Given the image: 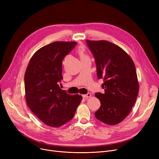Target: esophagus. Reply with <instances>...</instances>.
<instances>
[{"label":"esophagus","mask_w":159,"mask_h":159,"mask_svg":"<svg viewBox=\"0 0 159 159\" xmlns=\"http://www.w3.org/2000/svg\"><path fill=\"white\" fill-rule=\"evenodd\" d=\"M82 97L87 99V98H89V97H91V93H87L86 95H82Z\"/></svg>","instance_id":"1"}]
</instances>
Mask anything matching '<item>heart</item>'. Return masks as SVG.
<instances>
[{
  "label": "heart",
  "mask_w": 159,
  "mask_h": 159,
  "mask_svg": "<svg viewBox=\"0 0 159 159\" xmlns=\"http://www.w3.org/2000/svg\"><path fill=\"white\" fill-rule=\"evenodd\" d=\"M77 52H78V54L80 58V59L82 60V59H86V58H88V55H87L86 53V49L84 48V46H80L79 48H78V50H77Z\"/></svg>",
  "instance_id": "b5f03b06"
}]
</instances>
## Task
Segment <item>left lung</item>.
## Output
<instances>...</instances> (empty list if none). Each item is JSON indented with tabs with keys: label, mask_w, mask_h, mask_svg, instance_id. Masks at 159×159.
<instances>
[{
	"label": "left lung",
	"mask_w": 159,
	"mask_h": 159,
	"mask_svg": "<svg viewBox=\"0 0 159 159\" xmlns=\"http://www.w3.org/2000/svg\"><path fill=\"white\" fill-rule=\"evenodd\" d=\"M86 43L95 58L97 77L104 81V93L95 95L101 104L95 116L114 126L126 119L136 102L139 84L135 66L124 49L111 42L86 40Z\"/></svg>",
	"instance_id": "obj_1"
}]
</instances>
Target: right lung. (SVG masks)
I'll list each match as a JSON object with an SVG mask.
<instances>
[{"label":"right lung","instance_id":"add662e5","mask_svg":"<svg viewBox=\"0 0 159 159\" xmlns=\"http://www.w3.org/2000/svg\"><path fill=\"white\" fill-rule=\"evenodd\" d=\"M76 42L56 41L33 54L24 75L26 101L31 111L49 126L58 128L71 120L82 97L70 95L58 86L62 62Z\"/></svg>","mask_w":159,"mask_h":159}]
</instances>
